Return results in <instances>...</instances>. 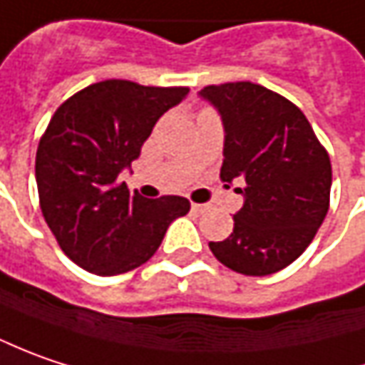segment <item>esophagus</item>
<instances>
[{"mask_svg": "<svg viewBox=\"0 0 365 365\" xmlns=\"http://www.w3.org/2000/svg\"><path fill=\"white\" fill-rule=\"evenodd\" d=\"M191 210L195 211V213H203V211H205V205H199V203H192Z\"/></svg>", "mask_w": 365, "mask_h": 365, "instance_id": "esophagus-1", "label": "esophagus"}]
</instances>
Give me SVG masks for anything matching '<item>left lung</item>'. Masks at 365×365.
Masks as SVG:
<instances>
[{
	"label": "left lung",
	"mask_w": 365,
	"mask_h": 365,
	"mask_svg": "<svg viewBox=\"0 0 365 365\" xmlns=\"http://www.w3.org/2000/svg\"><path fill=\"white\" fill-rule=\"evenodd\" d=\"M224 123L220 178L245 180L234 232L211 252L228 269L263 277L292 264L317 236L329 211L331 160L300 108L252 82L199 92Z\"/></svg>",
	"instance_id": "left-lung-1"
}]
</instances>
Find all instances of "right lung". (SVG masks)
Segmentation results:
<instances>
[{"mask_svg": "<svg viewBox=\"0 0 365 365\" xmlns=\"http://www.w3.org/2000/svg\"><path fill=\"white\" fill-rule=\"evenodd\" d=\"M189 88L104 80L55 110L36 150V187L46 226L65 255L96 275H119L150 261L185 197L145 199L119 174L131 166L155 120Z\"/></svg>", "mask_w": 365, "mask_h": 365, "instance_id": "right-lung-1", "label": "right lung"}]
</instances>
